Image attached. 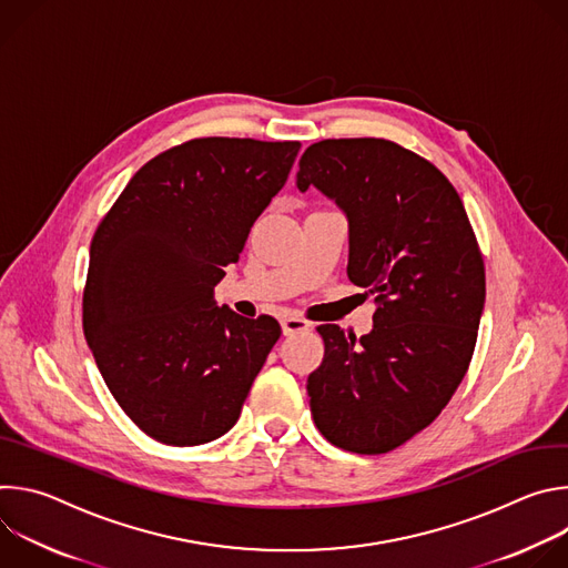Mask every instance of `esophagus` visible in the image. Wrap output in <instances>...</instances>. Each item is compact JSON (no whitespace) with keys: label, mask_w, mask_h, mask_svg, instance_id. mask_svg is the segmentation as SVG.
Masks as SVG:
<instances>
[{"label":"esophagus","mask_w":568,"mask_h":568,"mask_svg":"<svg viewBox=\"0 0 568 568\" xmlns=\"http://www.w3.org/2000/svg\"><path fill=\"white\" fill-rule=\"evenodd\" d=\"M281 326H283V335H296V333L307 331V328H310V323H307L305 318L296 316V314H287V316H283Z\"/></svg>","instance_id":"1"}]
</instances>
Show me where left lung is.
Returning <instances> with one entry per match:
<instances>
[{
    "instance_id": "8db88e82",
    "label": "left lung",
    "mask_w": 568,
    "mask_h": 568,
    "mask_svg": "<svg viewBox=\"0 0 568 568\" xmlns=\"http://www.w3.org/2000/svg\"><path fill=\"white\" fill-rule=\"evenodd\" d=\"M348 217V278L375 294L364 337L318 326L307 377L316 429L355 454H386L447 407L467 373L485 303V267L465 206L420 154L386 139H323L296 173Z\"/></svg>"
}]
</instances>
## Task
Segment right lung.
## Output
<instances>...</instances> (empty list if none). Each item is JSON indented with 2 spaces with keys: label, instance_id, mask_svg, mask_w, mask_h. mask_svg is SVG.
I'll return each mask as SVG.
<instances>
[{
  "label": "right lung",
  "instance_id": "add662e5",
  "mask_svg": "<svg viewBox=\"0 0 568 568\" xmlns=\"http://www.w3.org/2000/svg\"><path fill=\"white\" fill-rule=\"evenodd\" d=\"M298 148L229 136L175 145L134 173L92 237L85 339L119 407L159 443L226 434L281 337L276 318L217 307L213 290Z\"/></svg>",
  "mask_w": 568,
  "mask_h": 568
}]
</instances>
